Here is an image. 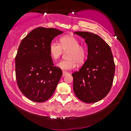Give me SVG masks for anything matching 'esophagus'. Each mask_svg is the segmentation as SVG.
Listing matches in <instances>:
<instances>
[{"label":"esophagus","instance_id":"obj_1","mask_svg":"<svg viewBox=\"0 0 131 131\" xmlns=\"http://www.w3.org/2000/svg\"><path fill=\"white\" fill-rule=\"evenodd\" d=\"M69 74V73L67 72V71H62V76H65L66 75Z\"/></svg>","mask_w":131,"mask_h":131}]
</instances>
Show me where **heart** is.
I'll use <instances>...</instances> for the list:
<instances>
[{
    "instance_id": "1",
    "label": "heart",
    "mask_w": 131,
    "mask_h": 131,
    "mask_svg": "<svg viewBox=\"0 0 131 131\" xmlns=\"http://www.w3.org/2000/svg\"><path fill=\"white\" fill-rule=\"evenodd\" d=\"M62 51H68L67 60L61 61L57 66L65 70L74 69L78 65H82L87 58L88 50L85 46L79 45V41L74 36L66 35L61 37L60 44L55 42H51L49 45L50 55L56 60L62 55Z\"/></svg>"
}]
</instances>
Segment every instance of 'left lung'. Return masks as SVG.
<instances>
[{"mask_svg":"<svg viewBox=\"0 0 131 131\" xmlns=\"http://www.w3.org/2000/svg\"><path fill=\"white\" fill-rule=\"evenodd\" d=\"M85 39L88 58L79 71L73 73V91L80 100L93 103L103 99L110 92L115 64L110 46L96 34L76 31Z\"/></svg>","mask_w":131,"mask_h":131,"instance_id":"left-lung-1","label":"left lung"}]
</instances>
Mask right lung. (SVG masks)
Instances as JSON below:
<instances>
[{
  "mask_svg": "<svg viewBox=\"0 0 131 131\" xmlns=\"http://www.w3.org/2000/svg\"><path fill=\"white\" fill-rule=\"evenodd\" d=\"M63 31L54 28L38 27L21 41L15 57V76L23 94L34 102L42 103L54 93L62 70L53 66L49 45Z\"/></svg>",
  "mask_w": 131,
  "mask_h": 131,
  "instance_id": "right-lung-1",
  "label": "right lung"
}]
</instances>
